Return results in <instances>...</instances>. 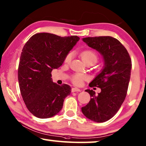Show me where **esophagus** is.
Instances as JSON below:
<instances>
[{
    "label": "esophagus",
    "instance_id": "34e87169",
    "mask_svg": "<svg viewBox=\"0 0 146 146\" xmlns=\"http://www.w3.org/2000/svg\"><path fill=\"white\" fill-rule=\"evenodd\" d=\"M81 92V90L78 88H72V92Z\"/></svg>",
    "mask_w": 146,
    "mask_h": 146
}]
</instances>
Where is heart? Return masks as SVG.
<instances>
[{
	"label": "heart",
	"mask_w": 146,
	"mask_h": 146,
	"mask_svg": "<svg viewBox=\"0 0 146 146\" xmlns=\"http://www.w3.org/2000/svg\"><path fill=\"white\" fill-rule=\"evenodd\" d=\"M80 56H81L82 60H83L84 62H88V61H92V62H94V63H96L98 60V54H96V52L93 51V50H85V51L82 52ZM72 54L68 53L66 56V57H65V63H69L70 62ZM86 78V75L83 74H76L74 75L72 78V80L73 83L76 84V85H80V84L82 83V82H83V80H85Z\"/></svg>",
	"instance_id": "b5f03b06"
}]
</instances>
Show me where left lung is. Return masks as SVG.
Returning a JSON list of instances; mask_svg holds the SVG:
<instances>
[{"instance_id":"1","label":"left lung","mask_w":146,"mask_h":146,"mask_svg":"<svg viewBox=\"0 0 146 146\" xmlns=\"http://www.w3.org/2000/svg\"><path fill=\"white\" fill-rule=\"evenodd\" d=\"M89 47L102 55L104 66L90 82V87L101 88L98 95L86 90L91 99L82 112L88 119L103 122L111 119L121 107L127 94L132 61L126 48L119 40L111 36L83 38Z\"/></svg>"}]
</instances>
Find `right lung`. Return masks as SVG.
I'll use <instances>...</instances> for the list:
<instances>
[{
  "mask_svg": "<svg viewBox=\"0 0 146 146\" xmlns=\"http://www.w3.org/2000/svg\"><path fill=\"white\" fill-rule=\"evenodd\" d=\"M79 40L76 35L60 37L39 33L25 44L19 62L18 82L23 100L35 117L47 119L62 109L71 88L67 84L54 83L51 72L62 64Z\"/></svg>",
  "mask_w": 146,
  "mask_h": 146,
  "instance_id": "add662e5",
  "label": "right lung"
}]
</instances>
